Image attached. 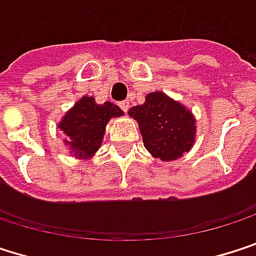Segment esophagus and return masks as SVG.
I'll return each mask as SVG.
<instances>
[{"instance_id":"34e87169","label":"esophagus","mask_w":256,"mask_h":256,"mask_svg":"<svg viewBox=\"0 0 256 256\" xmlns=\"http://www.w3.org/2000/svg\"><path fill=\"white\" fill-rule=\"evenodd\" d=\"M119 107L126 113V112H128V108H130V102H128V101H122V102H119Z\"/></svg>"}]
</instances>
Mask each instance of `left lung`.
I'll use <instances>...</instances> for the list:
<instances>
[{"label": "left lung", "mask_w": 256, "mask_h": 256, "mask_svg": "<svg viewBox=\"0 0 256 256\" xmlns=\"http://www.w3.org/2000/svg\"><path fill=\"white\" fill-rule=\"evenodd\" d=\"M128 114L138 122L144 148L161 161H174L190 152L195 142V119L180 102L164 92H150Z\"/></svg>", "instance_id": "obj_1"}]
</instances>
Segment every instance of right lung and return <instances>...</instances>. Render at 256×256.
I'll list each match as a JSON object with an SVG mask.
<instances>
[{"instance_id": "right-lung-1", "label": "right lung", "mask_w": 256, "mask_h": 256, "mask_svg": "<svg viewBox=\"0 0 256 256\" xmlns=\"http://www.w3.org/2000/svg\"><path fill=\"white\" fill-rule=\"evenodd\" d=\"M122 114L124 112L113 102L96 104L94 96L84 95L65 113L58 128L66 136L64 143L70 154L76 158L88 160L100 149L107 122Z\"/></svg>"}]
</instances>
